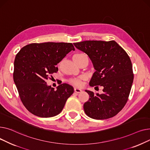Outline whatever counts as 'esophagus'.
I'll return each mask as SVG.
<instances>
[{"label":"esophagus","instance_id":"esophagus-1","mask_svg":"<svg viewBox=\"0 0 150 150\" xmlns=\"http://www.w3.org/2000/svg\"><path fill=\"white\" fill-rule=\"evenodd\" d=\"M74 91L77 93H80L82 91V90L81 89H79V88H74Z\"/></svg>","mask_w":150,"mask_h":150}]
</instances>
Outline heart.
Wrapping results in <instances>:
<instances>
[{
    "label": "heart",
    "mask_w": 150,
    "mask_h": 150,
    "mask_svg": "<svg viewBox=\"0 0 150 150\" xmlns=\"http://www.w3.org/2000/svg\"><path fill=\"white\" fill-rule=\"evenodd\" d=\"M83 55H85V54L83 53H77V54H75L73 56V57H79V56H83ZM85 79H86V77L84 76H80V77H77V78L70 79V80L69 81V83H71L76 86L80 87L82 85L83 81L85 80Z\"/></svg>",
    "instance_id": "obj_1"
}]
</instances>
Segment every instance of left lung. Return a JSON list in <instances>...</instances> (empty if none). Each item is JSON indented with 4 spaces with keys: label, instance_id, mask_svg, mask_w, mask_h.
<instances>
[{
    "label": "left lung",
    "instance_id": "obj_1",
    "mask_svg": "<svg viewBox=\"0 0 150 150\" xmlns=\"http://www.w3.org/2000/svg\"><path fill=\"white\" fill-rule=\"evenodd\" d=\"M73 44L89 56L96 69L90 86L103 88L100 94L85 90L90 99L83 105L85 112L98 120L116 116L125 105L133 82L129 57L114 40H86Z\"/></svg>",
    "mask_w": 150,
    "mask_h": 150
}]
</instances>
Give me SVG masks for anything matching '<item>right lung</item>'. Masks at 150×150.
Masks as SVG:
<instances>
[{
    "mask_svg": "<svg viewBox=\"0 0 150 150\" xmlns=\"http://www.w3.org/2000/svg\"><path fill=\"white\" fill-rule=\"evenodd\" d=\"M71 50H75L71 43H33L23 47L16 54L14 82L22 102L34 115H57L74 93L73 87L67 83L59 85L54 90L45 82L51 74L58 71L56 65Z\"/></svg>",
    "mask_w": 150,
    "mask_h": 150,
    "instance_id": "right-lung-1",
    "label": "right lung"
}]
</instances>
